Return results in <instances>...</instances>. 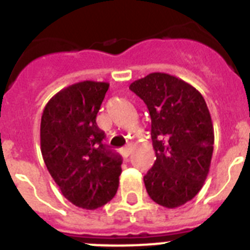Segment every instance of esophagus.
<instances>
[{
    "mask_svg": "<svg viewBox=\"0 0 250 250\" xmlns=\"http://www.w3.org/2000/svg\"><path fill=\"white\" fill-rule=\"evenodd\" d=\"M131 151H132V146H131V145H127V146H125L123 149V155L126 156V158H127V156L131 154Z\"/></svg>",
    "mask_w": 250,
    "mask_h": 250,
    "instance_id": "esophagus-1",
    "label": "esophagus"
}]
</instances>
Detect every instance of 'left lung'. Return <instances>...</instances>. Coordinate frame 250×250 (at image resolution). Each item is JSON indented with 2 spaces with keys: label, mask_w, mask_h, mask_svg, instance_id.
I'll use <instances>...</instances> for the list:
<instances>
[{
  "label": "left lung",
  "mask_w": 250,
  "mask_h": 250,
  "mask_svg": "<svg viewBox=\"0 0 250 250\" xmlns=\"http://www.w3.org/2000/svg\"><path fill=\"white\" fill-rule=\"evenodd\" d=\"M149 110L156 160L144 176L149 196L178 208L199 193L210 167L214 129L207 103L195 87L164 72L129 86Z\"/></svg>",
  "instance_id": "obj_1"
}]
</instances>
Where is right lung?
Here are the masks:
<instances>
[{
    "instance_id": "1",
    "label": "right lung",
    "mask_w": 250,
    "mask_h": 250,
    "mask_svg": "<svg viewBox=\"0 0 250 250\" xmlns=\"http://www.w3.org/2000/svg\"><path fill=\"white\" fill-rule=\"evenodd\" d=\"M107 83L83 81L50 99L41 118V152L48 173L68 202L98 209L118 191L123 159L103 143L96 124Z\"/></svg>"
}]
</instances>
